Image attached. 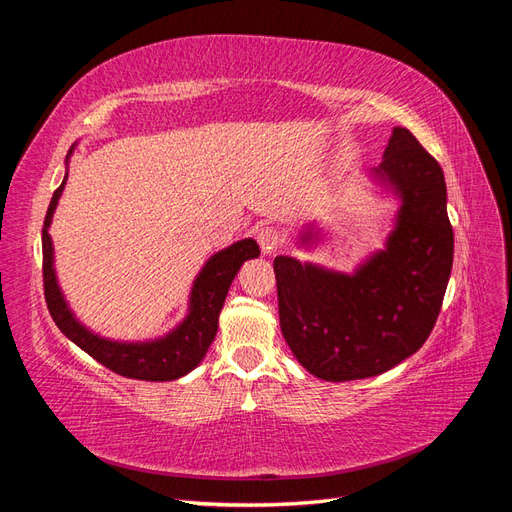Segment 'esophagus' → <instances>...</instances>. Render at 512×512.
<instances>
[{
	"instance_id": "esophagus-1",
	"label": "esophagus",
	"mask_w": 512,
	"mask_h": 512,
	"mask_svg": "<svg viewBox=\"0 0 512 512\" xmlns=\"http://www.w3.org/2000/svg\"><path fill=\"white\" fill-rule=\"evenodd\" d=\"M256 239H258V245L262 247V252H265V254L277 252V250H280V245H282L280 230L273 228V226H262L256 232Z\"/></svg>"
}]
</instances>
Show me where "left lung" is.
<instances>
[{
	"label": "left lung",
	"instance_id": "1",
	"mask_svg": "<svg viewBox=\"0 0 512 512\" xmlns=\"http://www.w3.org/2000/svg\"><path fill=\"white\" fill-rule=\"evenodd\" d=\"M374 175L401 198L386 250L352 275L290 256L273 260L284 339L309 374L329 382L384 374L421 348L453 269L455 239L436 158L410 130L395 128Z\"/></svg>",
	"mask_w": 512,
	"mask_h": 512
}]
</instances>
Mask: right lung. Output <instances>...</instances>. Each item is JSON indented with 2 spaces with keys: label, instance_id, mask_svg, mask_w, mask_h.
Listing matches in <instances>:
<instances>
[{
  "label": "right lung",
  "instance_id": "obj_1",
  "mask_svg": "<svg viewBox=\"0 0 512 512\" xmlns=\"http://www.w3.org/2000/svg\"><path fill=\"white\" fill-rule=\"evenodd\" d=\"M66 179L55 190L49 211H46L44 228H42V280H44V299L49 307L51 318L68 339L94 356L98 363L108 367L119 376L134 380H151L166 382L177 380L192 371L203 356L207 354L215 333H218V318L222 305L226 301L228 288L235 280L237 271L245 260L260 256V247L254 239H243L232 243L226 250L209 258L205 269L196 277L192 297H190V314L179 327L158 342L147 344H119L111 339H102L87 331L83 324L72 316L61 290L55 280L53 269V243L49 235V226L53 220V211L57 200L64 192Z\"/></svg>",
  "mask_w": 512,
  "mask_h": 512
}]
</instances>
